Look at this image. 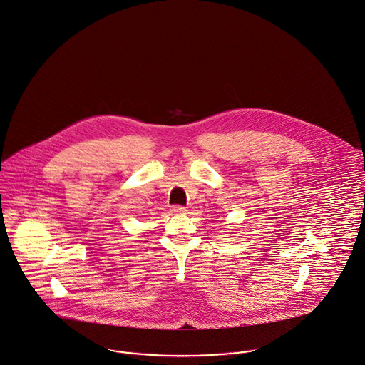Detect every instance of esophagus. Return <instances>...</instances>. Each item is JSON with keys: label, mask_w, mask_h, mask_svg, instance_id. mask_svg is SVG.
<instances>
[{"label": "esophagus", "mask_w": 365, "mask_h": 365, "mask_svg": "<svg viewBox=\"0 0 365 365\" xmlns=\"http://www.w3.org/2000/svg\"><path fill=\"white\" fill-rule=\"evenodd\" d=\"M170 211H171L173 214H185V212H187V208L182 207V205H174V207H171Z\"/></svg>", "instance_id": "esophagus-1"}]
</instances>
